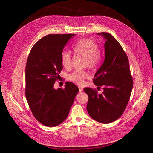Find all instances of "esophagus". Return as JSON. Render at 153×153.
<instances>
[{
	"label": "esophagus",
	"mask_w": 153,
	"mask_h": 153,
	"mask_svg": "<svg viewBox=\"0 0 153 153\" xmlns=\"http://www.w3.org/2000/svg\"><path fill=\"white\" fill-rule=\"evenodd\" d=\"M79 91H80V92H81V91H83V89L82 88H81V87H79Z\"/></svg>",
	"instance_id": "obj_1"
}]
</instances>
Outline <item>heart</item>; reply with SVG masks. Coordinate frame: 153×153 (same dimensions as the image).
<instances>
[{
	"label": "heart",
	"instance_id": "obj_1",
	"mask_svg": "<svg viewBox=\"0 0 153 153\" xmlns=\"http://www.w3.org/2000/svg\"><path fill=\"white\" fill-rule=\"evenodd\" d=\"M73 51L76 55L85 59V65L89 68H95L100 62V49L97 43L91 39H83L74 43ZM60 61L62 67L68 70L71 67V54L66 51L62 53ZM88 74L86 72L76 70L69 75V79L79 85L85 83V79L88 78Z\"/></svg>",
	"mask_w": 153,
	"mask_h": 153
}]
</instances>
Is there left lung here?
I'll return each mask as SVG.
<instances>
[{"instance_id": "left-lung-1", "label": "left lung", "mask_w": 153, "mask_h": 153, "mask_svg": "<svg viewBox=\"0 0 153 153\" xmlns=\"http://www.w3.org/2000/svg\"><path fill=\"white\" fill-rule=\"evenodd\" d=\"M106 41L105 57L95 74L94 83L103 92L99 94L96 89L85 88L88 96L86 110L94 120L109 123L118 119L123 113L131 94L133 80L131 74L128 58L117 40L110 34L99 33Z\"/></svg>"}]
</instances>
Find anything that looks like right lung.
Wrapping results in <instances>:
<instances>
[{
	"label": "right lung",
	"instance_id": "obj_1",
	"mask_svg": "<svg viewBox=\"0 0 153 153\" xmlns=\"http://www.w3.org/2000/svg\"><path fill=\"white\" fill-rule=\"evenodd\" d=\"M73 34H49L38 40L31 48L25 69V96L30 110L42 124L57 126L67 119L79 88L65 82L64 89L54 85L63 68L60 56Z\"/></svg>",
	"mask_w": 153,
	"mask_h": 153
}]
</instances>
